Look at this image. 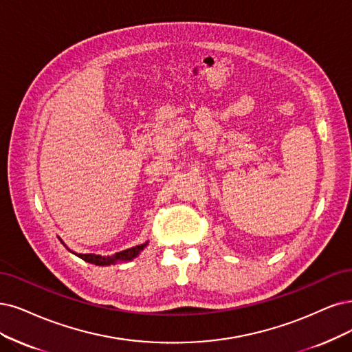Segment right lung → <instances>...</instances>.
<instances>
[{"label": "right lung", "mask_w": 352, "mask_h": 352, "mask_svg": "<svg viewBox=\"0 0 352 352\" xmlns=\"http://www.w3.org/2000/svg\"><path fill=\"white\" fill-rule=\"evenodd\" d=\"M59 241L62 242V239L59 238ZM63 243V242H62ZM65 245V243H63ZM148 246V242L145 243H140L133 246V248H129L124 251L117 252L114 255H107V256H102V255H97V254H78L75 251H71L67 245H65V248L68 251H71L72 254H75L76 256H80L84 261L89 263V264H94V265H100V267H106V265H114L117 263H127V261H132L135 259L143 250H145Z\"/></svg>", "instance_id": "right-lung-1"}]
</instances>
